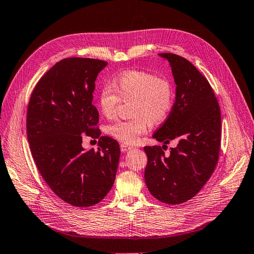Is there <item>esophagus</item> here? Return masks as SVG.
<instances>
[{
  "mask_svg": "<svg viewBox=\"0 0 254 254\" xmlns=\"http://www.w3.org/2000/svg\"><path fill=\"white\" fill-rule=\"evenodd\" d=\"M120 148H121V151L122 152H128V151H130V150H132L133 149V147H130V146H127V144H124V143H122L120 146Z\"/></svg>",
  "mask_w": 254,
  "mask_h": 254,
  "instance_id": "esophagus-1",
  "label": "esophagus"
}]
</instances>
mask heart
<instances>
[{"label":"heart","instance_id":"b5f03b06","mask_svg":"<svg viewBox=\"0 0 254 254\" xmlns=\"http://www.w3.org/2000/svg\"><path fill=\"white\" fill-rule=\"evenodd\" d=\"M120 100H133L132 119L117 121L105 129L108 135L119 141L134 144L146 134L150 125H158L170 116L175 103V89L170 79L151 72L128 70L116 76L112 86L106 84L98 95L101 114L113 119Z\"/></svg>","mask_w":254,"mask_h":254}]
</instances>
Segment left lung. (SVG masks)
Wrapping results in <instances>:
<instances>
[{
  "label": "left lung",
  "instance_id": "obj_1",
  "mask_svg": "<svg viewBox=\"0 0 254 254\" xmlns=\"http://www.w3.org/2000/svg\"><path fill=\"white\" fill-rule=\"evenodd\" d=\"M159 56L172 67L176 101L153 138L163 146L173 139L179 142L167 156L160 146L143 148L148 157L144 181L155 198L179 204L195 196L215 170L220 151L221 114L208 79L188 60L170 53Z\"/></svg>",
  "mask_w": 254,
  "mask_h": 254
}]
</instances>
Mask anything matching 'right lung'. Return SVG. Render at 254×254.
Listing matches in <instances>:
<instances>
[{"label": "right lung", "mask_w": 254, "mask_h": 254, "mask_svg": "<svg viewBox=\"0 0 254 254\" xmlns=\"http://www.w3.org/2000/svg\"><path fill=\"white\" fill-rule=\"evenodd\" d=\"M107 65L89 58H67L40 78L31 94L27 135L39 173L56 194L74 207L101 201L112 189L120 159L116 139L101 136L98 151L84 150L82 134L100 135L93 101L95 81Z\"/></svg>", "instance_id": "right-lung-1"}]
</instances>
